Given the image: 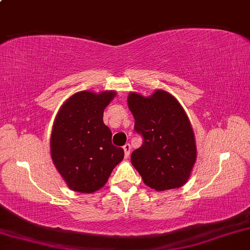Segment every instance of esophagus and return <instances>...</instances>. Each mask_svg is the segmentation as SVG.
I'll return each instance as SVG.
<instances>
[{
    "label": "esophagus",
    "instance_id": "34e87169",
    "mask_svg": "<svg viewBox=\"0 0 250 250\" xmlns=\"http://www.w3.org/2000/svg\"><path fill=\"white\" fill-rule=\"evenodd\" d=\"M123 150H125V158H128L129 155H130V151H131L130 144H129V143L125 144V146H123Z\"/></svg>",
    "mask_w": 250,
    "mask_h": 250
}]
</instances>
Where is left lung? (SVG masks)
Here are the masks:
<instances>
[{"mask_svg":"<svg viewBox=\"0 0 250 250\" xmlns=\"http://www.w3.org/2000/svg\"><path fill=\"white\" fill-rule=\"evenodd\" d=\"M128 107L135 131L143 137L130 158L144 184L156 191L184 185L197 158L194 133L184 108L163 89L148 98L130 93Z\"/></svg>","mask_w":250,"mask_h":250,"instance_id":"1","label":"left lung"}]
</instances>
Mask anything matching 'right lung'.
Here are the masks:
<instances>
[{"label":"right lung","mask_w":250,"mask_h":250,"mask_svg":"<svg viewBox=\"0 0 250 250\" xmlns=\"http://www.w3.org/2000/svg\"><path fill=\"white\" fill-rule=\"evenodd\" d=\"M116 92L83 91L64 102L51 133V157L71 190L93 193L107 183L125 157L112 143L104 110Z\"/></svg>","instance_id":"1"}]
</instances>
